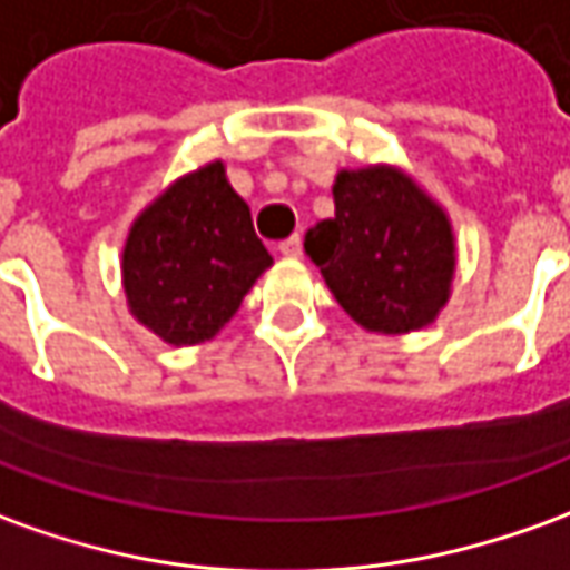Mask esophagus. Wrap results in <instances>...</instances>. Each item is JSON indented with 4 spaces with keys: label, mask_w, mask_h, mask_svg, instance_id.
Segmentation results:
<instances>
[{
    "label": "esophagus",
    "mask_w": 570,
    "mask_h": 570,
    "mask_svg": "<svg viewBox=\"0 0 570 570\" xmlns=\"http://www.w3.org/2000/svg\"><path fill=\"white\" fill-rule=\"evenodd\" d=\"M277 253H281V256H286V258L302 256V240H298V234H293V237L281 240V244H277Z\"/></svg>",
    "instance_id": "34e87169"
}]
</instances>
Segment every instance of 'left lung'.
Listing matches in <instances>:
<instances>
[{
  "label": "left lung",
  "mask_w": 570,
  "mask_h": 570,
  "mask_svg": "<svg viewBox=\"0 0 570 570\" xmlns=\"http://www.w3.org/2000/svg\"><path fill=\"white\" fill-rule=\"evenodd\" d=\"M336 216L305 234V253L352 321L370 333H410L451 296V222L392 166L336 175Z\"/></svg>",
  "instance_id": "obj_1"
}]
</instances>
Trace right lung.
<instances>
[{"label":"right lung","instance_id":"right-lung-1","mask_svg":"<svg viewBox=\"0 0 570 570\" xmlns=\"http://www.w3.org/2000/svg\"><path fill=\"white\" fill-rule=\"evenodd\" d=\"M272 265L249 206L209 163L178 178L135 218L122 249L132 314L169 345H197L228 324Z\"/></svg>","mask_w":570,"mask_h":570}]
</instances>
